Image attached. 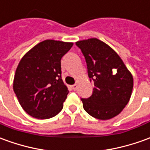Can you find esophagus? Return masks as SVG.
<instances>
[{"label": "esophagus", "mask_w": 150, "mask_h": 150, "mask_svg": "<svg viewBox=\"0 0 150 150\" xmlns=\"http://www.w3.org/2000/svg\"><path fill=\"white\" fill-rule=\"evenodd\" d=\"M71 88L74 90V91H76L77 88H78V85H77V84H74V85L71 86Z\"/></svg>", "instance_id": "1"}]
</instances>
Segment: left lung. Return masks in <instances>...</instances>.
<instances>
[{
	"label": "left lung",
	"mask_w": 150,
	"mask_h": 150,
	"mask_svg": "<svg viewBox=\"0 0 150 150\" xmlns=\"http://www.w3.org/2000/svg\"><path fill=\"white\" fill-rule=\"evenodd\" d=\"M85 57L88 75L94 82L92 96L81 98L88 115L112 119L123 110L132 95L133 78L115 50L97 38L75 43Z\"/></svg>",
	"instance_id": "1"
}]
</instances>
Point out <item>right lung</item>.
<instances>
[{"label": "right lung", "mask_w": 150, "mask_h": 150, "mask_svg": "<svg viewBox=\"0 0 150 150\" xmlns=\"http://www.w3.org/2000/svg\"><path fill=\"white\" fill-rule=\"evenodd\" d=\"M73 43L46 40L34 46L18 65L13 88L25 111L35 119L57 115L69 93L62 79L61 59Z\"/></svg>", "instance_id": "add662e5"}]
</instances>
